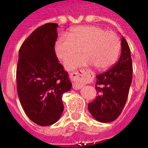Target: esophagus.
Returning <instances> with one entry per match:
<instances>
[{
	"instance_id": "esophagus-1",
	"label": "esophagus",
	"mask_w": 148,
	"mask_h": 148,
	"mask_svg": "<svg viewBox=\"0 0 148 148\" xmlns=\"http://www.w3.org/2000/svg\"><path fill=\"white\" fill-rule=\"evenodd\" d=\"M84 73L81 71H74V72L70 73V77L73 80V88L74 89H79L83 86V83H82V78L83 77Z\"/></svg>"
}]
</instances>
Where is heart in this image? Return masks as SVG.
Instances as JSON below:
<instances>
[{"mask_svg": "<svg viewBox=\"0 0 148 148\" xmlns=\"http://www.w3.org/2000/svg\"><path fill=\"white\" fill-rule=\"evenodd\" d=\"M121 48L120 38L115 32L105 31L98 26H79L71 29L69 36L62 35L57 38L55 53L62 61H66L80 52L83 56L65 62L67 69L93 64L98 70L109 69L115 63Z\"/></svg>", "mask_w": 148, "mask_h": 148, "instance_id": "obj_1", "label": "heart"}]
</instances>
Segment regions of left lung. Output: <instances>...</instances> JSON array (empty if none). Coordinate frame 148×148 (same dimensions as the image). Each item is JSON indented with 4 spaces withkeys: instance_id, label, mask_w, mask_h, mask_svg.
Listing matches in <instances>:
<instances>
[{
    "instance_id": "1",
    "label": "left lung",
    "mask_w": 148,
    "mask_h": 148,
    "mask_svg": "<svg viewBox=\"0 0 148 148\" xmlns=\"http://www.w3.org/2000/svg\"><path fill=\"white\" fill-rule=\"evenodd\" d=\"M96 78L95 88L98 95L88 103V111L98 121L112 122L120 115L125 106L133 78L130 49L123 36L118 62Z\"/></svg>"
}]
</instances>
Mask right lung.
<instances>
[{
    "label": "right lung",
    "mask_w": 148,
    "mask_h": 148,
    "mask_svg": "<svg viewBox=\"0 0 148 148\" xmlns=\"http://www.w3.org/2000/svg\"><path fill=\"white\" fill-rule=\"evenodd\" d=\"M58 24L47 23L36 29L19 50L16 69L17 92L28 118L40 126L56 123L63 112L62 97L71 88L69 74L55 53Z\"/></svg>",
    "instance_id": "1"
}]
</instances>
